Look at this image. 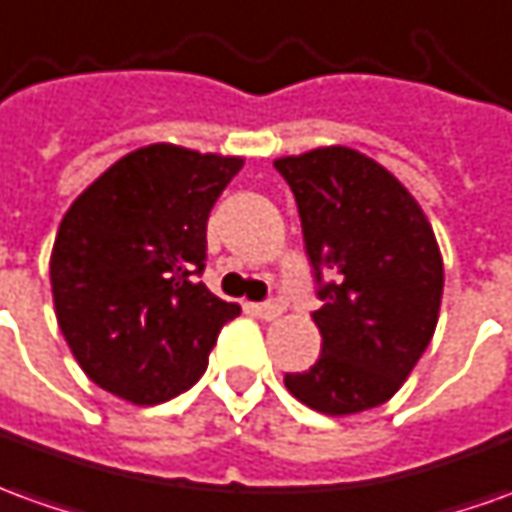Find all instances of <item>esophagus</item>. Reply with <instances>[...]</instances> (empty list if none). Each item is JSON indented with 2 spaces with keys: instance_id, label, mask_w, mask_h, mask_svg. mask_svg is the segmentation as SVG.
Returning <instances> with one entry per match:
<instances>
[{
  "instance_id": "1",
  "label": "esophagus",
  "mask_w": 512,
  "mask_h": 512,
  "mask_svg": "<svg viewBox=\"0 0 512 512\" xmlns=\"http://www.w3.org/2000/svg\"><path fill=\"white\" fill-rule=\"evenodd\" d=\"M253 309H256V315L262 317V320H276V317H281V312H284V309H281V303H276V301L256 303Z\"/></svg>"
}]
</instances>
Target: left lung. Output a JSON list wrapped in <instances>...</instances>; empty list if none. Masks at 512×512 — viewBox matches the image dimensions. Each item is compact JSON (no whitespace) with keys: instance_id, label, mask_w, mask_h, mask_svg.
<instances>
[{"instance_id":"left-lung-1","label":"left lung","mask_w":512,"mask_h":512,"mask_svg":"<svg viewBox=\"0 0 512 512\" xmlns=\"http://www.w3.org/2000/svg\"><path fill=\"white\" fill-rule=\"evenodd\" d=\"M290 183L323 306V348L284 384L323 415H354L398 393L435 334L443 256L418 200L351 147L276 158Z\"/></svg>"}]
</instances>
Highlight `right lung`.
I'll use <instances>...</instances> for the list:
<instances>
[{
    "label": "right lung",
    "mask_w": 512,
    "mask_h": 512,
    "mask_svg": "<svg viewBox=\"0 0 512 512\" xmlns=\"http://www.w3.org/2000/svg\"><path fill=\"white\" fill-rule=\"evenodd\" d=\"M239 155L147 144L122 155L63 214L49 256L55 317L77 365L139 407L206 373L239 306L197 281L206 222Z\"/></svg>",
    "instance_id": "right-lung-1"
}]
</instances>
